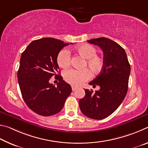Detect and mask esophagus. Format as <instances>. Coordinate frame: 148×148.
<instances>
[{
    "mask_svg": "<svg viewBox=\"0 0 148 148\" xmlns=\"http://www.w3.org/2000/svg\"><path fill=\"white\" fill-rule=\"evenodd\" d=\"M77 89V87H75V86H72V91H75V90H76Z\"/></svg>",
    "mask_w": 148,
    "mask_h": 148,
    "instance_id": "34e87169",
    "label": "esophagus"
}]
</instances>
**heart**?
<instances>
[{
    "instance_id": "1",
    "label": "heart",
    "mask_w": 148,
    "mask_h": 148,
    "mask_svg": "<svg viewBox=\"0 0 148 148\" xmlns=\"http://www.w3.org/2000/svg\"><path fill=\"white\" fill-rule=\"evenodd\" d=\"M77 53L86 59L84 67L88 66L93 74H97L101 71L104 66V60L97 55V49L88 44H84L75 48ZM57 62L62 69L69 68L71 65V53L66 49L59 51L57 56ZM64 79L69 84L79 86L91 77V73L89 69H70L63 72Z\"/></svg>"
}]
</instances>
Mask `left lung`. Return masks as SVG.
Instances as JSON below:
<instances>
[{
	"mask_svg": "<svg viewBox=\"0 0 148 148\" xmlns=\"http://www.w3.org/2000/svg\"><path fill=\"white\" fill-rule=\"evenodd\" d=\"M87 42L101 47L104 66L89 85L100 86L99 91L84 89L86 95L79 101L85 116L93 119H103L116 111L123 101L128 89L131 66L125 49L109 38H93Z\"/></svg>",
	"mask_w": 148,
	"mask_h": 148,
	"instance_id": "1",
	"label": "left lung"
}]
</instances>
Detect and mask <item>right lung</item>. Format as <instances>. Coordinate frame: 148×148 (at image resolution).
<instances>
[{
	"instance_id": "obj_1",
	"label": "right lung",
	"mask_w": 148,
	"mask_h": 148,
	"mask_svg": "<svg viewBox=\"0 0 148 148\" xmlns=\"http://www.w3.org/2000/svg\"><path fill=\"white\" fill-rule=\"evenodd\" d=\"M69 44L44 38L32 41L21 54L17 72L19 88L25 102L37 114L50 116L57 114L71 93V86L57 74L59 73L57 56ZM53 75L59 80L56 87L49 82Z\"/></svg>"
}]
</instances>
